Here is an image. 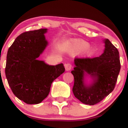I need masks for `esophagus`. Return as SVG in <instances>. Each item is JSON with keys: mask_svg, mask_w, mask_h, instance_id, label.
<instances>
[{"mask_svg": "<svg viewBox=\"0 0 128 128\" xmlns=\"http://www.w3.org/2000/svg\"><path fill=\"white\" fill-rule=\"evenodd\" d=\"M64 67H65L66 70V71H69V70H71L72 67V66L70 63H66V64H64Z\"/></svg>", "mask_w": 128, "mask_h": 128, "instance_id": "1", "label": "esophagus"}]
</instances>
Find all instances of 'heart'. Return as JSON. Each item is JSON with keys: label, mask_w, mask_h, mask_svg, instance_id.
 Returning <instances> with one entry per match:
<instances>
[{"label": "heart", "mask_w": 128, "mask_h": 128, "mask_svg": "<svg viewBox=\"0 0 128 128\" xmlns=\"http://www.w3.org/2000/svg\"><path fill=\"white\" fill-rule=\"evenodd\" d=\"M89 44L81 39H74L70 41L68 46V51L70 53H77L82 51V55L84 56H91L94 53V49L88 46Z\"/></svg>", "instance_id": "obj_1"}]
</instances>
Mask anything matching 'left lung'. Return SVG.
Masks as SVG:
<instances>
[{"mask_svg":"<svg viewBox=\"0 0 128 128\" xmlns=\"http://www.w3.org/2000/svg\"><path fill=\"white\" fill-rule=\"evenodd\" d=\"M104 54L94 58H76L73 92L83 104L93 105L102 101L114 90L120 70L119 52L108 39L105 40ZM86 72L95 78L92 86L83 84V75Z\"/></svg>","mask_w":128,"mask_h":128,"instance_id":"8db88e82","label":"left lung"}]
</instances>
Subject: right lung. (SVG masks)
Instances as JSON below:
<instances>
[{"instance_id":"right-lung-1","label":"right lung","mask_w":128,"mask_h":128,"mask_svg":"<svg viewBox=\"0 0 128 128\" xmlns=\"http://www.w3.org/2000/svg\"><path fill=\"white\" fill-rule=\"evenodd\" d=\"M47 29L23 32L9 48L5 75L14 94L27 104H38L49 94L52 82L65 71L63 64L49 66L37 60L48 45Z\"/></svg>"}]
</instances>
